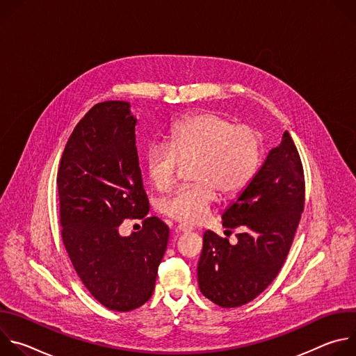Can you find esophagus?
I'll return each mask as SVG.
<instances>
[{"mask_svg": "<svg viewBox=\"0 0 356 356\" xmlns=\"http://www.w3.org/2000/svg\"><path fill=\"white\" fill-rule=\"evenodd\" d=\"M176 229H177V232H188V231H191V229H193V227H191V225H188V224L180 222V224L176 227Z\"/></svg>", "mask_w": 356, "mask_h": 356, "instance_id": "34e87169", "label": "esophagus"}]
</instances>
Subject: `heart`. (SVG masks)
Segmentation results:
<instances>
[{
	"mask_svg": "<svg viewBox=\"0 0 356 356\" xmlns=\"http://www.w3.org/2000/svg\"><path fill=\"white\" fill-rule=\"evenodd\" d=\"M194 183L175 190L161 202V211L177 221L204 220L218 198L243 190L261 161V135L246 124H235L217 113H200L177 124L170 143L156 142L146 154V169L158 190L177 180L181 162H191Z\"/></svg>",
	"mask_w": 356,
	"mask_h": 356,
	"instance_id": "obj_1",
	"label": "heart"
}]
</instances>
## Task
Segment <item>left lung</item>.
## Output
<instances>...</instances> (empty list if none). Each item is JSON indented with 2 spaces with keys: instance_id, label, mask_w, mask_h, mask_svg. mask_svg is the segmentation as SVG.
I'll list each match as a JSON object with an SVG mask.
<instances>
[{
  "instance_id": "left-lung-1",
  "label": "left lung",
  "mask_w": 356,
  "mask_h": 356,
  "mask_svg": "<svg viewBox=\"0 0 356 356\" xmlns=\"http://www.w3.org/2000/svg\"><path fill=\"white\" fill-rule=\"evenodd\" d=\"M306 200V181L298 150L286 131L259 172L222 214V225L241 228L231 245L213 231L202 235L197 266L198 287L224 309L258 297L280 272Z\"/></svg>"
}]
</instances>
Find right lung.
Masks as SVG:
<instances>
[{
    "mask_svg": "<svg viewBox=\"0 0 356 356\" xmlns=\"http://www.w3.org/2000/svg\"><path fill=\"white\" fill-rule=\"evenodd\" d=\"M135 125L127 101L95 104L73 129L56 179L72 265L97 301L122 313L150 298L169 241V227L146 217ZM127 218L142 219L143 229L121 237Z\"/></svg>",
    "mask_w": 356,
    "mask_h": 356,
    "instance_id": "add662e5",
    "label": "right lung"
}]
</instances>
